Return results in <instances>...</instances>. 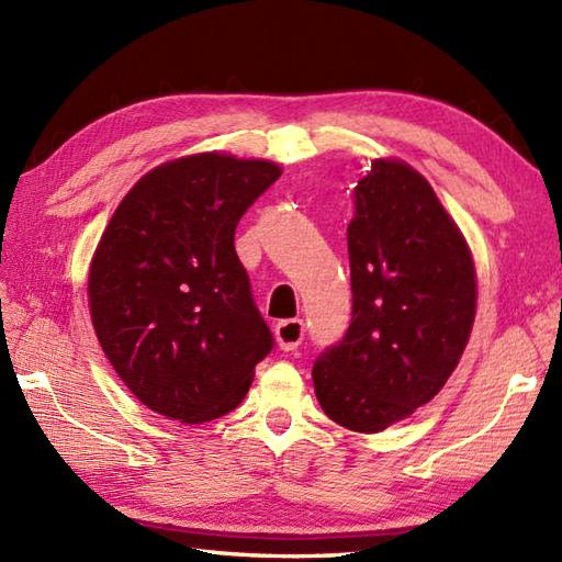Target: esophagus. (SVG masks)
Here are the masks:
<instances>
[{
    "mask_svg": "<svg viewBox=\"0 0 562 562\" xmlns=\"http://www.w3.org/2000/svg\"><path fill=\"white\" fill-rule=\"evenodd\" d=\"M274 336L282 350H296L304 340V321L302 318H284L274 326Z\"/></svg>",
    "mask_w": 562,
    "mask_h": 562,
    "instance_id": "obj_1",
    "label": "esophagus"
}]
</instances>
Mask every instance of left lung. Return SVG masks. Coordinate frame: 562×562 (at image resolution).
Segmentation results:
<instances>
[{
    "instance_id": "1",
    "label": "left lung",
    "mask_w": 562,
    "mask_h": 562,
    "mask_svg": "<svg viewBox=\"0 0 562 562\" xmlns=\"http://www.w3.org/2000/svg\"><path fill=\"white\" fill-rule=\"evenodd\" d=\"M348 254L350 328L312 376L333 423L372 435L432 401L457 369L475 318V270L432 186L393 159H376L355 188Z\"/></svg>"
}]
</instances>
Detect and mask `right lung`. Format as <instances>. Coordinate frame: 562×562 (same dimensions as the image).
<instances>
[{"mask_svg":"<svg viewBox=\"0 0 562 562\" xmlns=\"http://www.w3.org/2000/svg\"><path fill=\"white\" fill-rule=\"evenodd\" d=\"M280 166L207 151L142 176L89 270V306L113 369L154 413L198 425L244 401L272 333L234 232Z\"/></svg>","mask_w":562,"mask_h":562,"instance_id":"add662e5","label":"right lung"}]
</instances>
